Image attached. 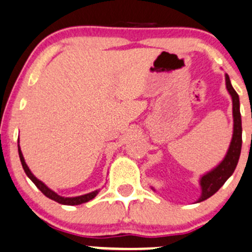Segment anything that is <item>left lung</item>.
<instances>
[{
  "mask_svg": "<svg viewBox=\"0 0 252 252\" xmlns=\"http://www.w3.org/2000/svg\"><path fill=\"white\" fill-rule=\"evenodd\" d=\"M226 87H227V91L232 96V103H233V137H232L231 145H229L225 159L214 170L201 178L202 195H201L198 202L211 197L225 184V182L227 181L229 177L232 176V173L234 172V170H236L239 160L240 151H242V117H240L239 110V96L238 93L232 87L227 74H226Z\"/></svg>",
  "mask_w": 252,
  "mask_h": 252,
  "instance_id": "left-lung-1",
  "label": "left lung"
}]
</instances>
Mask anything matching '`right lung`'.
Returning <instances> with one entry per match:
<instances>
[{
    "label": "right lung",
    "mask_w": 252,
    "mask_h": 252,
    "mask_svg": "<svg viewBox=\"0 0 252 252\" xmlns=\"http://www.w3.org/2000/svg\"><path fill=\"white\" fill-rule=\"evenodd\" d=\"M19 157H20V161H21V164H23L24 171H25V173L27 175V177L31 179L33 183L35 184V187H37L38 189H39L40 191L46 196V197L51 198V200L56 201V202H59L61 204H67V206H76V204L88 202V201H91L92 198H94L96 196V193H98V190H95V191L86 193V195H82V196H77V197H62V196L57 195L56 192H54L52 190H50L49 188L43 183V182H40L39 179H37L34 176L32 175V172L30 171V168L27 167L26 162H25V159L23 157V153H21L20 147H19Z\"/></svg>",
    "instance_id": "obj_1"
}]
</instances>
